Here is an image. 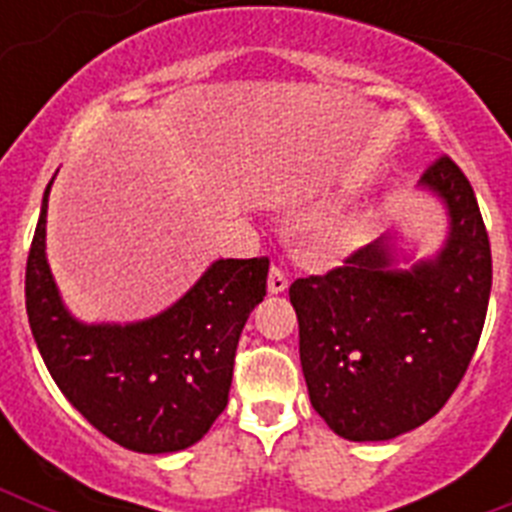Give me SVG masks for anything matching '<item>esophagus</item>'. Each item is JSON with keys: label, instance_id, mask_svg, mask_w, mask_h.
I'll return each instance as SVG.
<instances>
[{"label": "esophagus", "instance_id": "34e87169", "mask_svg": "<svg viewBox=\"0 0 512 512\" xmlns=\"http://www.w3.org/2000/svg\"><path fill=\"white\" fill-rule=\"evenodd\" d=\"M287 284H289V279H287V274H284L282 266H271V271H269V292H271V295H282L284 289H287Z\"/></svg>", "mask_w": 512, "mask_h": 512}]
</instances>
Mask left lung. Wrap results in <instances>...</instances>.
Returning <instances> with one entry per match:
<instances>
[{
	"label": "left lung",
	"mask_w": 512,
	"mask_h": 512,
	"mask_svg": "<svg viewBox=\"0 0 512 512\" xmlns=\"http://www.w3.org/2000/svg\"><path fill=\"white\" fill-rule=\"evenodd\" d=\"M420 184L449 210V238L433 259L392 269L382 238L289 287L312 408L348 441H390L431 420L482 336L492 253L472 184L449 156Z\"/></svg>",
	"instance_id": "8db88e82"
}]
</instances>
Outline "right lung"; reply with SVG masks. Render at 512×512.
<instances>
[{
    "label": "right lung",
    "instance_id": "1",
    "mask_svg": "<svg viewBox=\"0 0 512 512\" xmlns=\"http://www.w3.org/2000/svg\"><path fill=\"white\" fill-rule=\"evenodd\" d=\"M51 184L27 253L25 307L53 382L99 433L125 449H187L228 405L235 348L266 295L269 259L215 261L156 318L84 325L63 307L45 259Z\"/></svg>",
    "mask_w": 512,
    "mask_h": 512
}]
</instances>
